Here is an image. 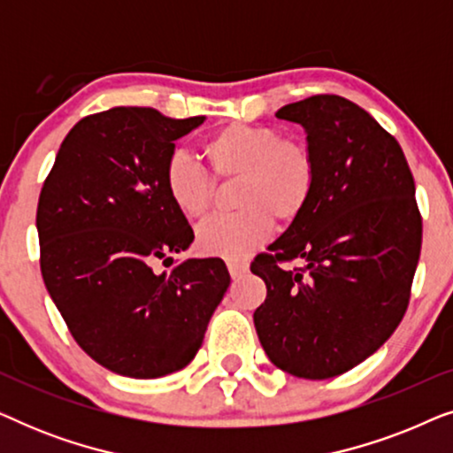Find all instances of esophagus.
Returning <instances> with one entry per match:
<instances>
[{"instance_id": "1", "label": "esophagus", "mask_w": 453, "mask_h": 453, "mask_svg": "<svg viewBox=\"0 0 453 453\" xmlns=\"http://www.w3.org/2000/svg\"><path fill=\"white\" fill-rule=\"evenodd\" d=\"M226 268H228V274H231L233 278H241L247 270H250V265H247L245 262H239V259H228Z\"/></svg>"}]
</instances>
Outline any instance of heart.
Wrapping results in <instances>:
<instances>
[{"mask_svg":"<svg viewBox=\"0 0 453 453\" xmlns=\"http://www.w3.org/2000/svg\"><path fill=\"white\" fill-rule=\"evenodd\" d=\"M214 175L239 179L237 214L210 216L196 228V245L206 256L247 257L272 234L274 219H299L315 189V160L305 144L282 140L274 127L231 123L203 142ZM165 189L185 219L196 220L212 203L214 183L188 154H171Z\"/></svg>","mask_w":453,"mask_h":453,"instance_id":"b5f03b06","label":"heart"}]
</instances>
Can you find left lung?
Listing matches in <instances>:
<instances>
[{
	"mask_svg": "<svg viewBox=\"0 0 453 453\" xmlns=\"http://www.w3.org/2000/svg\"><path fill=\"white\" fill-rule=\"evenodd\" d=\"M276 117L305 129L315 189L251 264L268 288L253 324L278 369L327 380L373 355L404 318L423 222L404 152L367 111L318 95ZM288 258L303 268L282 271Z\"/></svg>",
	"mask_w": 453,
	"mask_h": 453,
	"instance_id": "obj_1",
	"label": "left lung"
}]
</instances>
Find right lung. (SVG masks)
Returning a JSON list of instances; mask_svg holds the SVG:
<instances>
[{
    "label": "right lung",
    "mask_w": 453,
    "mask_h": 453,
    "mask_svg": "<svg viewBox=\"0 0 453 453\" xmlns=\"http://www.w3.org/2000/svg\"><path fill=\"white\" fill-rule=\"evenodd\" d=\"M203 121L146 107L84 117L41 189L42 280L80 349L117 375L154 380L189 365L231 284L219 257L152 272L194 241L163 175L175 142Z\"/></svg>",
    "instance_id": "add662e5"
}]
</instances>
